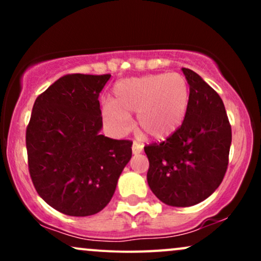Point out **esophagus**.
I'll use <instances>...</instances> for the list:
<instances>
[{"instance_id":"1","label":"esophagus","mask_w":261,"mask_h":261,"mask_svg":"<svg viewBox=\"0 0 261 261\" xmlns=\"http://www.w3.org/2000/svg\"><path fill=\"white\" fill-rule=\"evenodd\" d=\"M142 148H143V146L141 145V143L136 142V141L133 143V153H135V154L140 153V152H142Z\"/></svg>"}]
</instances>
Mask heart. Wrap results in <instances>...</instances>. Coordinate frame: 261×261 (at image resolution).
Returning a JSON list of instances; mask_svg holds the SVG:
<instances>
[{"label": "heart", "mask_w": 261, "mask_h": 261, "mask_svg": "<svg viewBox=\"0 0 261 261\" xmlns=\"http://www.w3.org/2000/svg\"><path fill=\"white\" fill-rule=\"evenodd\" d=\"M190 87L181 73H160L122 80L113 88L112 101L101 108L108 127L118 136L130 128L128 116L136 113V127L152 140L172 137L187 118Z\"/></svg>", "instance_id": "1"}]
</instances>
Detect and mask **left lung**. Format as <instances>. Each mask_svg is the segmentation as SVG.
Here are the masks:
<instances>
[{"instance_id": "obj_1", "label": "left lung", "mask_w": 261, "mask_h": 261, "mask_svg": "<svg viewBox=\"0 0 261 261\" xmlns=\"http://www.w3.org/2000/svg\"><path fill=\"white\" fill-rule=\"evenodd\" d=\"M190 87L187 118L172 137L145 147L147 181L162 202L188 207L203 201L223 180L232 130L220 95L194 71L181 68Z\"/></svg>"}]
</instances>
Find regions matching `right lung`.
Instances as JSON below:
<instances>
[{
    "mask_svg": "<svg viewBox=\"0 0 261 261\" xmlns=\"http://www.w3.org/2000/svg\"><path fill=\"white\" fill-rule=\"evenodd\" d=\"M110 74H66L35 100L27 127L35 190L68 216L95 215L109 203L130 161L128 140L100 135L99 93Z\"/></svg>",
    "mask_w": 261,
    "mask_h": 261,
    "instance_id": "obj_1",
    "label": "right lung"
}]
</instances>
